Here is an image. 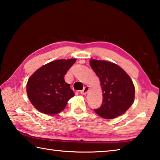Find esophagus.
I'll return each instance as SVG.
<instances>
[{"label":"esophagus","mask_w":160,"mask_h":160,"mask_svg":"<svg viewBox=\"0 0 160 160\" xmlns=\"http://www.w3.org/2000/svg\"><path fill=\"white\" fill-rule=\"evenodd\" d=\"M90 87H89V86L85 87L83 90L80 91V94H86L88 92V91L90 90Z\"/></svg>","instance_id":"esophagus-1"}]
</instances>
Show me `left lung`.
Instances as JSON below:
<instances>
[{
    "mask_svg": "<svg viewBox=\"0 0 160 160\" xmlns=\"http://www.w3.org/2000/svg\"><path fill=\"white\" fill-rule=\"evenodd\" d=\"M90 64L99 78L103 95L102 106L94 112L106 119L123 114L134 102L135 87L131 78L113 63L91 59Z\"/></svg>",
    "mask_w": 160,
    "mask_h": 160,
    "instance_id": "1",
    "label": "left lung"
}]
</instances>
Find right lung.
Instances as JSON below:
<instances>
[{"mask_svg": "<svg viewBox=\"0 0 160 160\" xmlns=\"http://www.w3.org/2000/svg\"><path fill=\"white\" fill-rule=\"evenodd\" d=\"M76 61L75 58L51 61L37 70L27 83V94L32 105L45 114L62 112L68 101L75 96L64 75Z\"/></svg>", "mask_w": 160, "mask_h": 160, "instance_id": "add662e5", "label": "right lung"}]
</instances>
